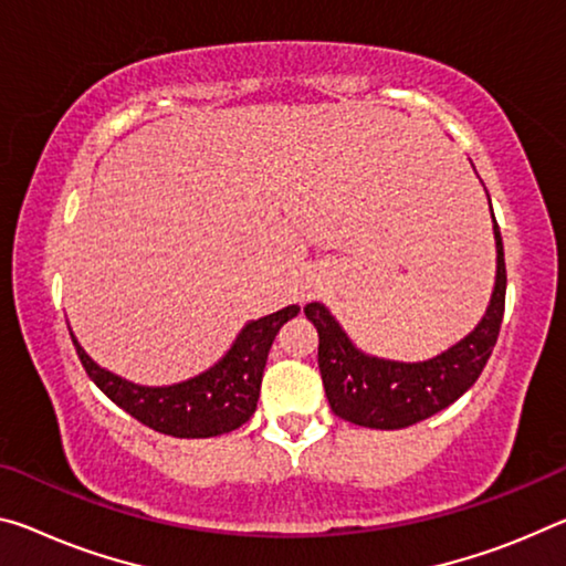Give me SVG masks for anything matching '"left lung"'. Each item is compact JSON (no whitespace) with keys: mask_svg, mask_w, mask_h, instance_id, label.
<instances>
[{"mask_svg":"<svg viewBox=\"0 0 566 566\" xmlns=\"http://www.w3.org/2000/svg\"><path fill=\"white\" fill-rule=\"evenodd\" d=\"M493 237H496V286L486 315L469 337L428 363L410 365L367 357L349 343L325 304L310 302L304 307V315L317 327V365L335 416L365 428H408L451 406L479 380L499 339L506 304L504 241L496 219H493Z\"/></svg>","mask_w":566,"mask_h":566,"instance_id":"8db88e82","label":"left lung"}]
</instances>
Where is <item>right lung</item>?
<instances>
[{"mask_svg": "<svg viewBox=\"0 0 566 566\" xmlns=\"http://www.w3.org/2000/svg\"><path fill=\"white\" fill-rule=\"evenodd\" d=\"M297 315L300 307L292 304L274 315L249 322L219 365L199 378L168 388H146L103 370L77 345L73 332L70 337L87 378L143 426L174 438H211L244 426L254 416L269 347L284 322Z\"/></svg>", "mask_w": 566, "mask_h": 566, "instance_id": "obj_1", "label": "right lung"}]
</instances>
